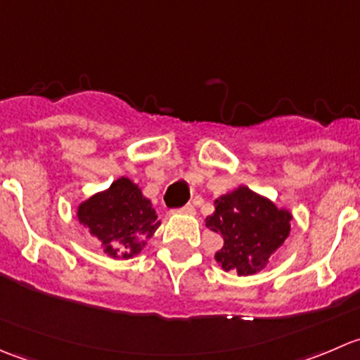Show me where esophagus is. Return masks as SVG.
I'll return each instance as SVG.
<instances>
[{
    "instance_id": "34e87169",
    "label": "esophagus",
    "mask_w": 360,
    "mask_h": 360,
    "mask_svg": "<svg viewBox=\"0 0 360 360\" xmlns=\"http://www.w3.org/2000/svg\"><path fill=\"white\" fill-rule=\"evenodd\" d=\"M181 212H183V214H195V205H193V203H186L184 207H181Z\"/></svg>"
}]
</instances>
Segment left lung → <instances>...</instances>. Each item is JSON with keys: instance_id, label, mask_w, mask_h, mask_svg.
Returning <instances> with one entry per match:
<instances>
[{"instance_id": "1", "label": "left lung", "mask_w": 360, "mask_h": 360, "mask_svg": "<svg viewBox=\"0 0 360 360\" xmlns=\"http://www.w3.org/2000/svg\"><path fill=\"white\" fill-rule=\"evenodd\" d=\"M214 205L216 210L205 219V226L223 237V248L214 257L224 271L257 274L289 237L291 212L248 186L221 195Z\"/></svg>"}]
</instances>
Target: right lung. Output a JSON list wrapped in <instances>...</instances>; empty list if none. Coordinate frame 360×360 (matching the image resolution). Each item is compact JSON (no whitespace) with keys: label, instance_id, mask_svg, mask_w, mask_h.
<instances>
[{"label":"right lung","instance_id":"1","mask_svg":"<svg viewBox=\"0 0 360 360\" xmlns=\"http://www.w3.org/2000/svg\"><path fill=\"white\" fill-rule=\"evenodd\" d=\"M76 216L116 259L137 256L160 226L151 200L129 177H120L108 190L79 203Z\"/></svg>","mask_w":360,"mask_h":360}]
</instances>
